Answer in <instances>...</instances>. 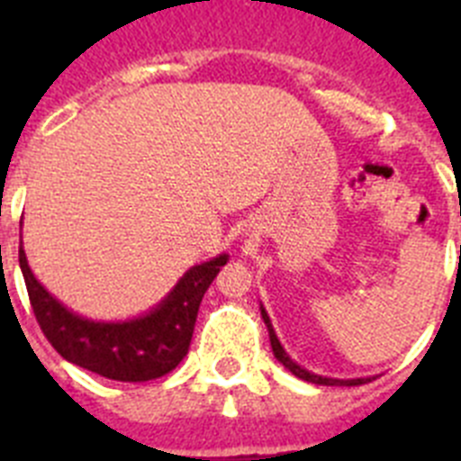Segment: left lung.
I'll return each mask as SVG.
<instances>
[{"mask_svg":"<svg viewBox=\"0 0 461 461\" xmlns=\"http://www.w3.org/2000/svg\"><path fill=\"white\" fill-rule=\"evenodd\" d=\"M260 316H263V321H266V325H267V332H270L272 353H275L276 360H279L281 365L288 369V372L295 374L297 378H303V381H309V383H316V385H362V383L372 381V378H348V381H341V378H325V376H319V374L307 372V369L300 367L297 362H293L291 357H288V353L284 351V346H281V341L276 339V335H275V328H272V323H270V316H267V312L263 307H260Z\"/></svg>","mask_w":461,"mask_h":461,"instance_id":"obj_1","label":"left lung"}]
</instances>
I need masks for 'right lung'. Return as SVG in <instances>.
Listing matches in <instances>:
<instances>
[{
  "mask_svg": "<svg viewBox=\"0 0 461 461\" xmlns=\"http://www.w3.org/2000/svg\"><path fill=\"white\" fill-rule=\"evenodd\" d=\"M18 256L32 309L52 348L87 372L124 383L152 381L180 365L189 351L203 295L228 260L221 254L191 267L145 316L104 323L83 319L64 307L32 275L23 247Z\"/></svg>",
  "mask_w": 461,
  "mask_h": 461,
  "instance_id": "obj_1",
  "label": "right lung"
}]
</instances>
